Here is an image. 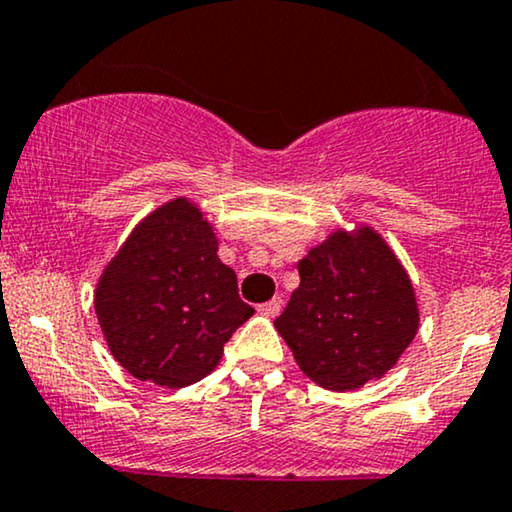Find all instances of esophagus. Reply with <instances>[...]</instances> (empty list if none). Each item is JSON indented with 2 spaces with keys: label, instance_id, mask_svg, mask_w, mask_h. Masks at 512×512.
Segmentation results:
<instances>
[{
  "label": "esophagus",
  "instance_id": "34e87169",
  "mask_svg": "<svg viewBox=\"0 0 512 512\" xmlns=\"http://www.w3.org/2000/svg\"><path fill=\"white\" fill-rule=\"evenodd\" d=\"M281 305H283L281 298H272L269 303H262L260 307H257V312L264 317H276L281 312Z\"/></svg>",
  "mask_w": 512,
  "mask_h": 512
}]
</instances>
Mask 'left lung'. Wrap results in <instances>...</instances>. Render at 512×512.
Wrapping results in <instances>:
<instances>
[{"instance_id":"obj_1","label":"left lung","mask_w":512,"mask_h":512,"mask_svg":"<svg viewBox=\"0 0 512 512\" xmlns=\"http://www.w3.org/2000/svg\"><path fill=\"white\" fill-rule=\"evenodd\" d=\"M300 286L276 319L295 362L329 391L381 379L420 326L403 264L377 231H336L298 262Z\"/></svg>"}]
</instances>
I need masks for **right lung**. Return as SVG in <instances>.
Segmentation results:
<instances>
[{
    "instance_id": "add662e5",
    "label": "right lung",
    "mask_w": 512,
    "mask_h": 512,
    "mask_svg": "<svg viewBox=\"0 0 512 512\" xmlns=\"http://www.w3.org/2000/svg\"><path fill=\"white\" fill-rule=\"evenodd\" d=\"M217 250L200 209L176 197L140 221L107 264L95 312L116 362L135 379L166 389L205 379L252 317Z\"/></svg>"
}]
</instances>
